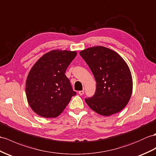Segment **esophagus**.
I'll use <instances>...</instances> for the list:
<instances>
[{
  "label": "esophagus",
  "instance_id": "esophagus-1",
  "mask_svg": "<svg viewBox=\"0 0 156 156\" xmlns=\"http://www.w3.org/2000/svg\"><path fill=\"white\" fill-rule=\"evenodd\" d=\"M79 94H80V95H83V94H84V90H79Z\"/></svg>",
  "mask_w": 156,
  "mask_h": 156
}]
</instances>
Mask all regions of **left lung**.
<instances>
[{
    "mask_svg": "<svg viewBox=\"0 0 156 156\" xmlns=\"http://www.w3.org/2000/svg\"><path fill=\"white\" fill-rule=\"evenodd\" d=\"M94 75L95 93L85 98L89 107L98 115L108 116L126 107L132 93L133 81L128 64L119 54L103 46H93L81 51Z\"/></svg>",
    "mask_w": 156,
    "mask_h": 156,
    "instance_id": "left-lung-1",
    "label": "left lung"
}]
</instances>
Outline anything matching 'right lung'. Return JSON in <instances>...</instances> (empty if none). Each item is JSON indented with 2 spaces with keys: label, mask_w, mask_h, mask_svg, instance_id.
Returning <instances> with one entry per match:
<instances>
[{
  "label": "right lung",
  "mask_w": 156,
  "mask_h": 156,
  "mask_svg": "<svg viewBox=\"0 0 156 156\" xmlns=\"http://www.w3.org/2000/svg\"><path fill=\"white\" fill-rule=\"evenodd\" d=\"M76 51L54 49L34 63L26 81V94L30 108L44 118L61 115L76 93L66 71Z\"/></svg>",
  "instance_id": "1"
}]
</instances>
